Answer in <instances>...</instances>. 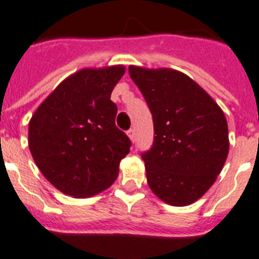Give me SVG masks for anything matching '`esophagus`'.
Segmentation results:
<instances>
[{"label":"esophagus","mask_w":259,"mask_h":259,"mask_svg":"<svg viewBox=\"0 0 259 259\" xmlns=\"http://www.w3.org/2000/svg\"><path fill=\"white\" fill-rule=\"evenodd\" d=\"M127 136H129L130 141L134 142V140H136V132H134V129H130L129 132H127Z\"/></svg>","instance_id":"34e87169"}]
</instances>
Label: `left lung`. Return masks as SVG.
<instances>
[{
    "instance_id": "left-lung-1",
    "label": "left lung",
    "mask_w": 259,
    "mask_h": 259,
    "mask_svg": "<svg viewBox=\"0 0 259 259\" xmlns=\"http://www.w3.org/2000/svg\"><path fill=\"white\" fill-rule=\"evenodd\" d=\"M129 73L153 114V147L142 154L150 190L170 205H190L212 187L227 160L225 114L177 69L130 66Z\"/></svg>"
}]
</instances>
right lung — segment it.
Instances as JSON below:
<instances>
[{"label":"right lung","mask_w":259,"mask_h":259,"mask_svg":"<svg viewBox=\"0 0 259 259\" xmlns=\"http://www.w3.org/2000/svg\"><path fill=\"white\" fill-rule=\"evenodd\" d=\"M123 66L82 68L63 80L29 122V149L52 186L73 197L109 188L130 151V140L116 126L113 88Z\"/></svg>","instance_id":"add662e5"}]
</instances>
